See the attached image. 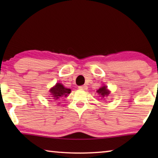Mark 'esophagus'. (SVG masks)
Here are the masks:
<instances>
[{
  "label": "esophagus",
  "mask_w": 158,
  "mask_h": 158,
  "mask_svg": "<svg viewBox=\"0 0 158 158\" xmlns=\"http://www.w3.org/2000/svg\"><path fill=\"white\" fill-rule=\"evenodd\" d=\"M79 88L81 90H87L88 89V86L86 85H81L79 86Z\"/></svg>",
  "instance_id": "34e87169"
}]
</instances>
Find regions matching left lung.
<instances>
[{
	"instance_id": "obj_1",
	"label": "left lung",
	"mask_w": 158,
	"mask_h": 158,
	"mask_svg": "<svg viewBox=\"0 0 158 158\" xmlns=\"http://www.w3.org/2000/svg\"><path fill=\"white\" fill-rule=\"evenodd\" d=\"M97 93H98V94H100L101 96L103 97V98L107 96L109 94V91L108 90L106 86H103V87L99 88V89L97 90Z\"/></svg>"
}]
</instances>
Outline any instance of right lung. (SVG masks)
I'll use <instances>...</instances> for the list:
<instances>
[{
	"label": "right lung",
	"instance_id": "obj_1",
	"mask_svg": "<svg viewBox=\"0 0 158 158\" xmlns=\"http://www.w3.org/2000/svg\"><path fill=\"white\" fill-rule=\"evenodd\" d=\"M71 92V90L69 88H64L61 83H57L55 86L51 88L50 93L52 98L49 99H54L55 101H57L62 96H67L68 94H70Z\"/></svg>",
	"mask_w": 158,
	"mask_h": 158
}]
</instances>
